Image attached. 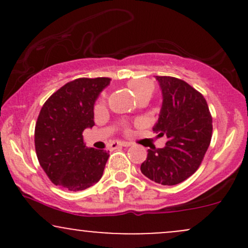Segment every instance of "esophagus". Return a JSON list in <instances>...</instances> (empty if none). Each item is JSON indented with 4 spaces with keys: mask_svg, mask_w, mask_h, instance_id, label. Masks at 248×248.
<instances>
[{
    "mask_svg": "<svg viewBox=\"0 0 248 248\" xmlns=\"http://www.w3.org/2000/svg\"><path fill=\"white\" fill-rule=\"evenodd\" d=\"M129 146H130L129 142H114V143L110 146V148H112V149H114V148H116V147H129Z\"/></svg>",
    "mask_w": 248,
    "mask_h": 248,
    "instance_id": "1",
    "label": "esophagus"
}]
</instances>
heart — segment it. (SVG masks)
I'll return each instance as SVG.
<instances>
[{
    "mask_svg": "<svg viewBox=\"0 0 248 248\" xmlns=\"http://www.w3.org/2000/svg\"><path fill=\"white\" fill-rule=\"evenodd\" d=\"M128 86L130 90L133 91V93L135 94L136 98L142 94H146L149 93L152 94L153 92V84L148 80H143V79H139V80H130L128 82Z\"/></svg>",
    "mask_w": 248,
    "mask_h": 248,
    "instance_id": "1",
    "label": "heart"
}]
</instances>
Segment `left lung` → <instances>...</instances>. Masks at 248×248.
Segmentation results:
<instances>
[{
    "label": "left lung",
    "mask_w": 248,
    "mask_h": 248,
    "mask_svg": "<svg viewBox=\"0 0 248 248\" xmlns=\"http://www.w3.org/2000/svg\"><path fill=\"white\" fill-rule=\"evenodd\" d=\"M162 90L160 118L154 126L166 135L164 148L148 150L141 172L162 186H176L201 166L212 138V116L202 93L175 77L156 76Z\"/></svg>",
    "instance_id": "obj_1"
}]
</instances>
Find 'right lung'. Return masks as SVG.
Here are the masks:
<instances>
[{"label":"right lung","instance_id":"add662e5","mask_svg":"<svg viewBox=\"0 0 248 248\" xmlns=\"http://www.w3.org/2000/svg\"><path fill=\"white\" fill-rule=\"evenodd\" d=\"M110 78H79L56 91L43 105L35 127L37 158L55 186L70 191L92 186L109 154L87 148L82 132L94 126V102Z\"/></svg>","mask_w":248,"mask_h":248}]
</instances>
